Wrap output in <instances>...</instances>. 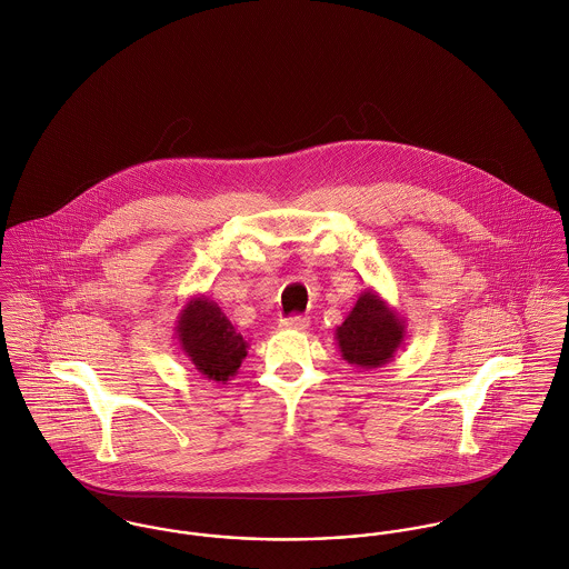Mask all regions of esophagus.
<instances>
[{"label": "esophagus", "mask_w": 569, "mask_h": 569, "mask_svg": "<svg viewBox=\"0 0 569 569\" xmlns=\"http://www.w3.org/2000/svg\"><path fill=\"white\" fill-rule=\"evenodd\" d=\"M281 329H295V331H303L310 327V318L308 316H290V318H281L279 322Z\"/></svg>", "instance_id": "34e87169"}]
</instances>
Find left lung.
<instances>
[{
  "label": "left lung",
  "instance_id": "8db88e82",
  "mask_svg": "<svg viewBox=\"0 0 569 569\" xmlns=\"http://www.w3.org/2000/svg\"><path fill=\"white\" fill-rule=\"evenodd\" d=\"M406 338V318L392 310L373 288L360 292L356 306L336 327V345L353 367L379 369L388 365Z\"/></svg>",
  "mask_w": 569,
  "mask_h": 569
}]
</instances>
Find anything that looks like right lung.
I'll list each match as a JSON object with an SVG mask.
<instances>
[{"label":"right lung","instance_id":"1","mask_svg":"<svg viewBox=\"0 0 569 569\" xmlns=\"http://www.w3.org/2000/svg\"><path fill=\"white\" fill-rule=\"evenodd\" d=\"M174 333L193 369L209 381L227 383L247 358L249 342L218 303L204 295H196L186 303L177 318Z\"/></svg>","mask_w":569,"mask_h":569}]
</instances>
